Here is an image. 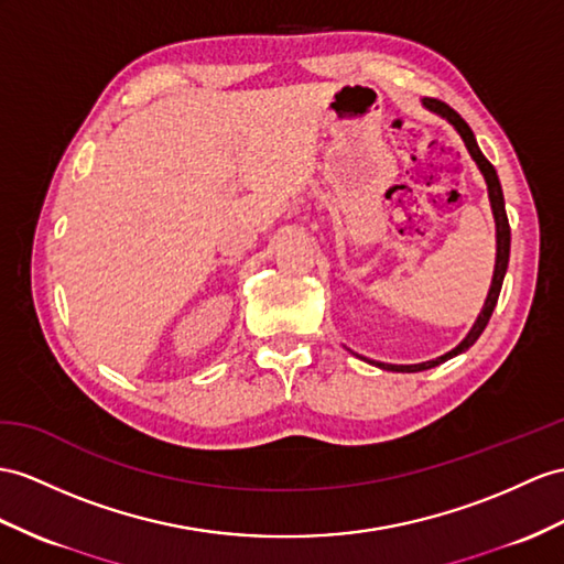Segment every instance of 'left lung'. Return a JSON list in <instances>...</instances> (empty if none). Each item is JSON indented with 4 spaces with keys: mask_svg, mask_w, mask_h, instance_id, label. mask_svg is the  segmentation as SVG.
<instances>
[{
    "mask_svg": "<svg viewBox=\"0 0 564 564\" xmlns=\"http://www.w3.org/2000/svg\"><path fill=\"white\" fill-rule=\"evenodd\" d=\"M423 105L429 107L431 112H435V115H441L443 119H447V121L452 123V127L457 129V133L462 135V141H464L466 150H469V155L474 158V162L478 164L480 174H484V178H486L490 208H492V215H496L498 256H496V272H492L490 292H488V296H486V304H484V308H480L474 327L469 329V335H466L452 351H447V354H443V356H437V359H433V361H425V364L394 366V364L370 361V364H376V366L382 368V370H397V373H419V370H429V368H433V366H441V364H445L447 359H452V356H457V354L469 349V347L474 345V341L480 337V333H484L488 321H490L492 308H496L500 290H502V280H505V272H507V263H510V223H507L505 198H502V188H500V178H498V174H496V167H492V164L486 160V155L480 153V148H478V143H476V139H474V131L469 129V123H466V121L455 112V109H452V107L445 105V102H441V100H435V98H423Z\"/></svg>",
    "mask_w": 564,
    "mask_h": 564,
    "instance_id": "obj_1",
    "label": "left lung"
}]
</instances>
